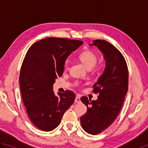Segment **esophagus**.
I'll return each instance as SVG.
<instances>
[{"mask_svg": "<svg viewBox=\"0 0 148 148\" xmlns=\"http://www.w3.org/2000/svg\"><path fill=\"white\" fill-rule=\"evenodd\" d=\"M75 102L76 103H81V98L79 96H76V97L75 98Z\"/></svg>", "mask_w": 148, "mask_h": 148, "instance_id": "34e87169", "label": "esophagus"}]
</instances>
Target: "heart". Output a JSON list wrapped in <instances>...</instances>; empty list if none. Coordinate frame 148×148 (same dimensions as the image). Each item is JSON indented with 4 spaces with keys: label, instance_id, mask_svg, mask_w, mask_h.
<instances>
[{
    "label": "heart",
    "instance_id": "obj_1",
    "mask_svg": "<svg viewBox=\"0 0 148 148\" xmlns=\"http://www.w3.org/2000/svg\"><path fill=\"white\" fill-rule=\"evenodd\" d=\"M81 62L84 65V66L88 69H90L92 67H93L95 64L97 62V57L95 53L91 51H82L79 56ZM64 67L66 69L69 67V61L66 60L64 64Z\"/></svg>",
    "mask_w": 148,
    "mask_h": 148
}]
</instances>
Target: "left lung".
<instances>
[{
	"instance_id": "1",
	"label": "left lung",
	"mask_w": 148,
	"mask_h": 148,
	"mask_svg": "<svg viewBox=\"0 0 148 148\" xmlns=\"http://www.w3.org/2000/svg\"><path fill=\"white\" fill-rule=\"evenodd\" d=\"M89 45L97 47L105 60L103 73L93 86L94 92H99L98 99L81 98L88 108L80 119L82 127L95 135L110 125L119 115L128 90L129 73L124 57L111 43L96 40Z\"/></svg>"
}]
</instances>
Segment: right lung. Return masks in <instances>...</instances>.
Instances as JSON below:
<instances>
[{
  "label": "right lung",
  "mask_w": 148,
  "mask_h": 148,
  "mask_svg": "<svg viewBox=\"0 0 148 148\" xmlns=\"http://www.w3.org/2000/svg\"><path fill=\"white\" fill-rule=\"evenodd\" d=\"M83 44L82 41L47 38L27 50L19 75L22 99L31 121L43 131H51L73 104L75 95L67 90L56 96L53 85L61 77L67 58Z\"/></svg>",
  "instance_id": "add662e5"
}]
</instances>
